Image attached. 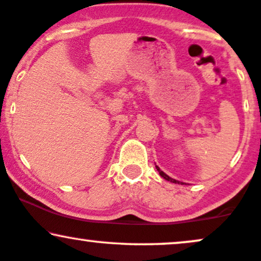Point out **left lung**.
I'll return each instance as SVG.
<instances>
[{
  "mask_svg": "<svg viewBox=\"0 0 261 261\" xmlns=\"http://www.w3.org/2000/svg\"><path fill=\"white\" fill-rule=\"evenodd\" d=\"M156 169H157V170H159L160 175H161V176H162V178H163V179L168 180V181H170V182H175V184H176V182H178V184H179V181H176V180H175V179H172V178H170V176H168V175H167V174H166V173H163V172H162V170H161V169H160V168H159V167H157V166H156Z\"/></svg>",
  "mask_w": 261,
  "mask_h": 261,
  "instance_id": "1",
  "label": "left lung"
}]
</instances>
